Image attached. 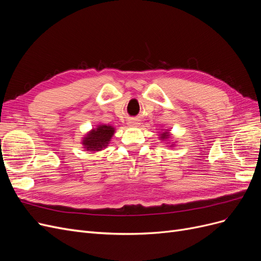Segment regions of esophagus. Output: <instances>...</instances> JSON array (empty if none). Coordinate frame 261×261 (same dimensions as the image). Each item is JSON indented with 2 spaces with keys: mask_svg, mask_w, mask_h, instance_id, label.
Masks as SVG:
<instances>
[{
  "mask_svg": "<svg viewBox=\"0 0 261 261\" xmlns=\"http://www.w3.org/2000/svg\"><path fill=\"white\" fill-rule=\"evenodd\" d=\"M127 124L130 126V127H136V126L139 125V120H137V118H130Z\"/></svg>",
  "mask_w": 261,
  "mask_h": 261,
  "instance_id": "34e87169",
  "label": "esophagus"
}]
</instances>
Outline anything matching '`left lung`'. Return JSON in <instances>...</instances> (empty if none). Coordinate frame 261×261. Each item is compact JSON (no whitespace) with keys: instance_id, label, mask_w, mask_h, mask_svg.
<instances>
[{"instance_id":"8db88e82","label":"left lung","mask_w":261,"mask_h":261,"mask_svg":"<svg viewBox=\"0 0 261 261\" xmlns=\"http://www.w3.org/2000/svg\"><path fill=\"white\" fill-rule=\"evenodd\" d=\"M160 140H169L170 138H171V134H170V132L167 129V130H164V132H162L161 134H160ZM173 145H175V144H172L170 147H173Z\"/></svg>"}]
</instances>
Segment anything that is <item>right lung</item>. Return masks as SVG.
Listing matches in <instances>:
<instances>
[{
    "label": "right lung",
    "instance_id": "obj_1",
    "mask_svg": "<svg viewBox=\"0 0 261 261\" xmlns=\"http://www.w3.org/2000/svg\"><path fill=\"white\" fill-rule=\"evenodd\" d=\"M115 128L111 125L99 124L83 137L82 145L87 151L97 152L108 147L113 137Z\"/></svg>",
    "mask_w": 261,
    "mask_h": 261
}]
</instances>
